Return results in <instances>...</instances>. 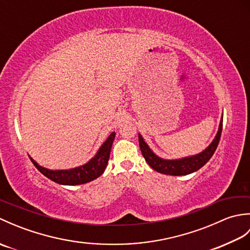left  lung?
<instances>
[{"label": "left lung", "instance_id": "left-lung-1", "mask_svg": "<svg viewBox=\"0 0 250 250\" xmlns=\"http://www.w3.org/2000/svg\"><path fill=\"white\" fill-rule=\"evenodd\" d=\"M222 131V118L219 124V129L215 136L214 141L211 144L206 148L204 151H202L199 155L192 157H187L183 159H177V160H164V159L159 158L143 140L141 134H139V144L143 157L145 158L146 162L149 164L151 168L155 171L166 174V175H173V176H180V175H188L198 171L202 167L209 161V159L213 157L217 146L219 144L220 136Z\"/></svg>", "mask_w": 250, "mask_h": 250}]
</instances>
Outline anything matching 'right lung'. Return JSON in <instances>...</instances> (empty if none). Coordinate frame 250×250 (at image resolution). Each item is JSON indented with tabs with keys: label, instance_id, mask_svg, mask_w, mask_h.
Masks as SVG:
<instances>
[{
	"label": "right lung",
	"instance_id": "add662e5",
	"mask_svg": "<svg viewBox=\"0 0 250 250\" xmlns=\"http://www.w3.org/2000/svg\"><path fill=\"white\" fill-rule=\"evenodd\" d=\"M116 133L113 132L108 139L104 142V144L100 147L99 151L97 152L91 160L88 163L83 164L82 167H78L71 169H57V171H51V169L45 168L37 164L33 159L31 158V161L33 162L35 167L39 171L45 175L47 178L51 179L52 182L61 185L74 186V185H83L91 182V180L98 178L103 174L105 167L107 166L109 153L113 142L115 140Z\"/></svg>",
	"mask_w": 250,
	"mask_h": 250
}]
</instances>
